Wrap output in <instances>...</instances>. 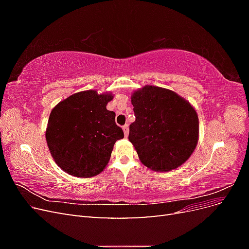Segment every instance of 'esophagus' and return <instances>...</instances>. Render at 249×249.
Listing matches in <instances>:
<instances>
[{"label":"esophagus","mask_w":249,"mask_h":249,"mask_svg":"<svg viewBox=\"0 0 249 249\" xmlns=\"http://www.w3.org/2000/svg\"><path fill=\"white\" fill-rule=\"evenodd\" d=\"M123 130H124V136L127 137V135H129V124H124L123 126Z\"/></svg>","instance_id":"obj_1"}]
</instances>
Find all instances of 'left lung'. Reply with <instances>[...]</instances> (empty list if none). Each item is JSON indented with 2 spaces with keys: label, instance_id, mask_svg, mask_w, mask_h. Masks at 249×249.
<instances>
[{
  "label": "left lung",
  "instance_id": "left-lung-1",
  "mask_svg": "<svg viewBox=\"0 0 249 249\" xmlns=\"http://www.w3.org/2000/svg\"><path fill=\"white\" fill-rule=\"evenodd\" d=\"M136 120L129 140L142 164L169 171L189 159L198 141V116L182 96L169 89L146 85L131 97Z\"/></svg>",
  "mask_w": 249,
  "mask_h": 249
}]
</instances>
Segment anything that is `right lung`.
I'll use <instances>...</instances> for the list:
<instances>
[{
    "label": "right lung",
    "mask_w": 249,
    "mask_h": 249,
    "mask_svg": "<svg viewBox=\"0 0 249 249\" xmlns=\"http://www.w3.org/2000/svg\"><path fill=\"white\" fill-rule=\"evenodd\" d=\"M112 99V93L86 90L52 110L46 139L53 159L65 172L90 178L106 167L115 142L124 138L115 113L106 107Z\"/></svg>",
    "instance_id": "right-lung-1"
}]
</instances>
